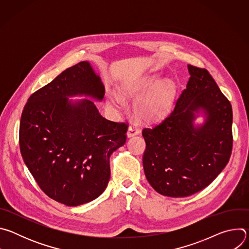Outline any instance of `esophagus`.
<instances>
[{
  "mask_svg": "<svg viewBox=\"0 0 249 249\" xmlns=\"http://www.w3.org/2000/svg\"><path fill=\"white\" fill-rule=\"evenodd\" d=\"M140 133V129L136 126V125H131L129 126L128 128V131H127V136L130 138V137H133V136H136Z\"/></svg>",
  "mask_w": 249,
  "mask_h": 249,
  "instance_id": "esophagus-1",
  "label": "esophagus"
}]
</instances>
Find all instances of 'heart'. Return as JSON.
Instances as JSON below:
<instances>
[{
	"label": "heart",
	"instance_id": "b5f03b06",
	"mask_svg": "<svg viewBox=\"0 0 249 249\" xmlns=\"http://www.w3.org/2000/svg\"><path fill=\"white\" fill-rule=\"evenodd\" d=\"M161 85L160 80H151L122 90L125 96L139 100L135 111L140 119L153 121L160 118L168 110L174 96V88L171 84H164L160 87ZM108 103L115 109L124 107L123 99L115 93L108 96Z\"/></svg>",
	"mask_w": 249,
	"mask_h": 249
}]
</instances>
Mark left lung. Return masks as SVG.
<instances>
[{
  "label": "left lung",
  "instance_id": "obj_1",
  "mask_svg": "<svg viewBox=\"0 0 249 249\" xmlns=\"http://www.w3.org/2000/svg\"><path fill=\"white\" fill-rule=\"evenodd\" d=\"M186 89L160 123L143 129L147 179L160 194L187 197L207 187L232 150V108L206 69L188 65ZM203 112L205 122H193Z\"/></svg>",
  "mask_w": 249,
  "mask_h": 249
}]
</instances>
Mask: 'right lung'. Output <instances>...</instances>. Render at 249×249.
I'll return each instance as SVG.
<instances>
[{
  "label": "right lung",
  "mask_w": 249,
  "mask_h": 249,
  "mask_svg": "<svg viewBox=\"0 0 249 249\" xmlns=\"http://www.w3.org/2000/svg\"><path fill=\"white\" fill-rule=\"evenodd\" d=\"M99 76L87 61L68 68L33 92L23 108L19 148L40 189L67 206H79L103 193L110 178V155L126 142L128 124L100 115L89 99L104 96Z\"/></svg>",
  "instance_id": "obj_1"
}]
</instances>
